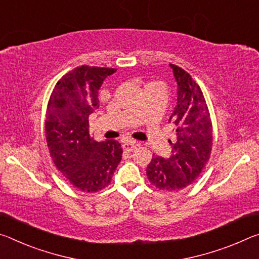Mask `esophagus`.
<instances>
[{"label":"esophagus","instance_id":"34e87169","mask_svg":"<svg viewBox=\"0 0 259 259\" xmlns=\"http://www.w3.org/2000/svg\"><path fill=\"white\" fill-rule=\"evenodd\" d=\"M139 145L137 142H125L124 145H122V149H124L125 151H133L135 148H137Z\"/></svg>","mask_w":259,"mask_h":259}]
</instances>
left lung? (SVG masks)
<instances>
[{
  "mask_svg": "<svg viewBox=\"0 0 259 259\" xmlns=\"http://www.w3.org/2000/svg\"><path fill=\"white\" fill-rule=\"evenodd\" d=\"M178 84L177 105L169 117L177 141L168 158L152 157L147 166L150 184L164 192H178L197 179L212 149V122L201 88L188 72L169 64Z\"/></svg>",
  "mask_w": 259,
  "mask_h": 259,
  "instance_id": "obj_1",
  "label": "left lung"
}]
</instances>
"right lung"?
<instances>
[{
    "label": "right lung",
    "mask_w": 259,
    "mask_h": 259,
    "mask_svg": "<svg viewBox=\"0 0 259 259\" xmlns=\"http://www.w3.org/2000/svg\"><path fill=\"white\" fill-rule=\"evenodd\" d=\"M117 70L81 65L59 79L46 113V138L54 164L82 192L94 193L111 182L121 160L116 140L97 142L90 135V114L99 109V90Z\"/></svg>",
    "instance_id": "1"
}]
</instances>
